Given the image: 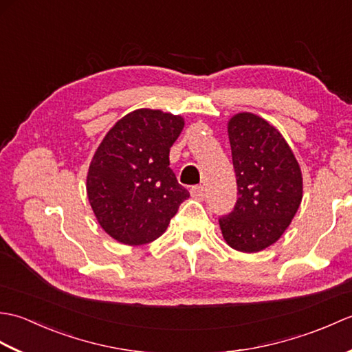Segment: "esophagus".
Returning <instances> with one entry per match:
<instances>
[{
    "label": "esophagus",
    "mask_w": 352,
    "mask_h": 352,
    "mask_svg": "<svg viewBox=\"0 0 352 352\" xmlns=\"http://www.w3.org/2000/svg\"><path fill=\"white\" fill-rule=\"evenodd\" d=\"M190 193H192L193 198L204 199L206 198V188H204V186H201V184L199 186H192Z\"/></svg>",
    "instance_id": "34e87169"
}]
</instances>
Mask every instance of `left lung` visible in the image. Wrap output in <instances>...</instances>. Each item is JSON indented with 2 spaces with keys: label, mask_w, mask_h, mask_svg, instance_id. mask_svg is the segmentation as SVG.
Here are the masks:
<instances>
[{
  "label": "left lung",
  "mask_w": 352,
  "mask_h": 352,
  "mask_svg": "<svg viewBox=\"0 0 352 352\" xmlns=\"http://www.w3.org/2000/svg\"><path fill=\"white\" fill-rule=\"evenodd\" d=\"M237 183V201L219 226L237 251L257 252L278 241L301 204L302 177L287 142L274 126L252 113L228 122Z\"/></svg>",
  "instance_id": "8db88e82"
}]
</instances>
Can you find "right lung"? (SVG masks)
<instances>
[{"label": "right lung", "instance_id": "right-lung-1", "mask_svg": "<svg viewBox=\"0 0 352 352\" xmlns=\"http://www.w3.org/2000/svg\"><path fill=\"white\" fill-rule=\"evenodd\" d=\"M182 116L139 109L125 115L96 149L87 172V197L100 226L125 245L160 237L189 192L169 168V149Z\"/></svg>", "mask_w": 352, "mask_h": 352}]
</instances>
